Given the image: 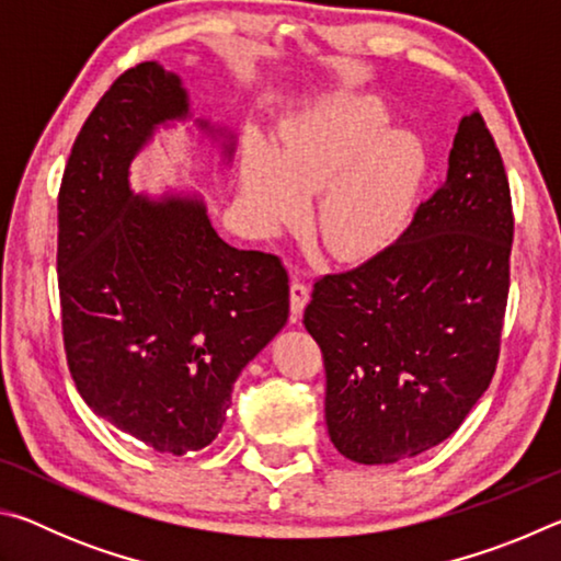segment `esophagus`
I'll return each instance as SVG.
<instances>
[{"mask_svg": "<svg viewBox=\"0 0 561 561\" xmlns=\"http://www.w3.org/2000/svg\"><path fill=\"white\" fill-rule=\"evenodd\" d=\"M309 301V289L304 282H291L289 287V307H291V317L299 319L304 314V307Z\"/></svg>", "mask_w": 561, "mask_h": 561, "instance_id": "obj_1", "label": "esophagus"}]
</instances>
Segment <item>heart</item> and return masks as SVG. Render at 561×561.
<instances>
[{"mask_svg": "<svg viewBox=\"0 0 561 561\" xmlns=\"http://www.w3.org/2000/svg\"><path fill=\"white\" fill-rule=\"evenodd\" d=\"M378 96H339L304 116L277 146L254 138L242 158L247 210L267 230L297 222L317 195L314 232L341 260H364L411 220L428 175L421 138L391 130Z\"/></svg>", "mask_w": 561, "mask_h": 561, "instance_id": "1", "label": "heart"}]
</instances>
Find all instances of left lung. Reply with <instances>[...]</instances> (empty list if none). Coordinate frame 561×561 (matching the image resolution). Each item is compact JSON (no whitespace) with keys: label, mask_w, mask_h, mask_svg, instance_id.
I'll return each instance as SVG.
<instances>
[{"label":"left lung","mask_w":561,"mask_h":561,"mask_svg":"<svg viewBox=\"0 0 561 561\" xmlns=\"http://www.w3.org/2000/svg\"><path fill=\"white\" fill-rule=\"evenodd\" d=\"M515 217L478 111L448 175L393 244L314 282L304 327L327 368V428L344 458L388 465L460 428L500 356Z\"/></svg>","instance_id":"left-lung-1"}]
</instances>
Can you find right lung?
I'll return each mask as SVG.
<instances>
[{
    "label": "right lung",
    "instance_id": "add662e5",
    "mask_svg": "<svg viewBox=\"0 0 561 561\" xmlns=\"http://www.w3.org/2000/svg\"><path fill=\"white\" fill-rule=\"evenodd\" d=\"M187 116L183 81L158 61L113 81L66 163L56 250L64 348L81 398L113 428L173 455L217 438L237 376L289 317L279 257L227 244L201 195L130 190L138 150Z\"/></svg>",
    "mask_w": 561,
    "mask_h": 561
}]
</instances>
